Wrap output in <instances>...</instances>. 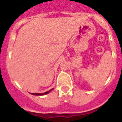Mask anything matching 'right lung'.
Returning <instances> with one entry per match:
<instances>
[{"label": "right lung", "instance_id": "obj_1", "mask_svg": "<svg viewBox=\"0 0 122 122\" xmlns=\"http://www.w3.org/2000/svg\"><path fill=\"white\" fill-rule=\"evenodd\" d=\"M53 89H54V88H53V89H51V90H49V91L46 92H45V93H31L32 95H37V96L44 95H46V94H48V93H49V92H51L52 90H53Z\"/></svg>", "mask_w": 122, "mask_h": 122}]
</instances>
